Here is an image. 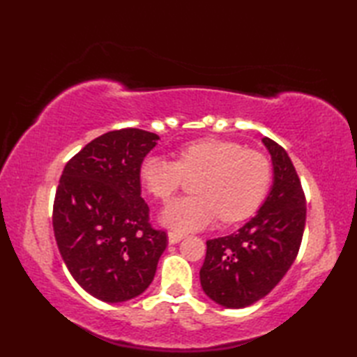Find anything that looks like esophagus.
Returning a JSON list of instances; mask_svg holds the SVG:
<instances>
[{
    "label": "esophagus",
    "mask_w": 357,
    "mask_h": 357,
    "mask_svg": "<svg viewBox=\"0 0 357 357\" xmlns=\"http://www.w3.org/2000/svg\"><path fill=\"white\" fill-rule=\"evenodd\" d=\"M185 238V233L178 231V230H170L169 231V242L170 244H178L179 241H183Z\"/></svg>",
    "instance_id": "obj_1"
}]
</instances>
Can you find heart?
Here are the masks:
<instances>
[{"instance_id":"heart-1","label":"heart","mask_w":357,"mask_h":357,"mask_svg":"<svg viewBox=\"0 0 357 357\" xmlns=\"http://www.w3.org/2000/svg\"><path fill=\"white\" fill-rule=\"evenodd\" d=\"M198 174L193 187L198 195L173 199L162 211V222L178 231L204 229L219 216L229 224L252 216L267 196L271 164L239 142L204 138L181 147L178 161L153 155L139 169L144 188L161 201H169L185 176Z\"/></svg>"}]
</instances>
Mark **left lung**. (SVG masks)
<instances>
[{
  "label": "left lung",
  "mask_w": 357,
  "mask_h": 357,
  "mask_svg": "<svg viewBox=\"0 0 357 357\" xmlns=\"http://www.w3.org/2000/svg\"><path fill=\"white\" fill-rule=\"evenodd\" d=\"M273 161L271 192L255 218L229 236L208 239L199 271L210 299L227 308L255 304L275 288L298 256L307 201L290 156L276 141L262 138Z\"/></svg>",
  "instance_id": "left-lung-1"
}]
</instances>
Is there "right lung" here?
Wrapping results in <instances>:
<instances>
[{
    "label": "right lung",
    "mask_w": 357,
    "mask_h": 357,
    "mask_svg": "<svg viewBox=\"0 0 357 357\" xmlns=\"http://www.w3.org/2000/svg\"><path fill=\"white\" fill-rule=\"evenodd\" d=\"M159 136L119 128L98 136L66 164L53 201L63 261L87 293L104 302L139 296L155 278L167 233L149 222L139 169Z\"/></svg>",
    "instance_id": "add662e5"
}]
</instances>
